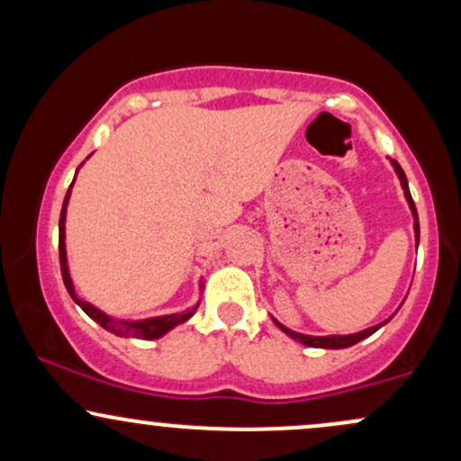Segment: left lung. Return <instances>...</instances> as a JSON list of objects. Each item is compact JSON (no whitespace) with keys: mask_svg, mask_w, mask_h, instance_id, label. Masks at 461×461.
I'll return each instance as SVG.
<instances>
[{"mask_svg":"<svg viewBox=\"0 0 461 461\" xmlns=\"http://www.w3.org/2000/svg\"><path fill=\"white\" fill-rule=\"evenodd\" d=\"M390 162H393L396 176H399V179H401V186H403L405 199H407V203H410L411 216H414V234H416V245H418V238H420V227H418V212H416L414 199H411V194H410V186H407V177H405L403 168H401L399 162H396V160H390ZM275 325H277L279 330H282L284 333H288V336L293 338V340H297V342H301V345H305V347H316V348H347V347H353V345H356V342H359V340H364V338L373 336V333L377 331L379 327L384 325V322H382V325L368 327V330H364V331H359V333H348V336H305V333H297V331L288 330V327H284L282 322H277V321H275Z\"/></svg>","mask_w":461,"mask_h":461,"instance_id":"1","label":"left lung"}]
</instances>
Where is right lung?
<instances>
[{
  "label": "right lung",
  "mask_w": 461,
  "mask_h": 461,
  "mask_svg": "<svg viewBox=\"0 0 461 461\" xmlns=\"http://www.w3.org/2000/svg\"><path fill=\"white\" fill-rule=\"evenodd\" d=\"M73 182H76V177H73ZM71 182V186H73ZM71 186H68V193L65 197V203H62V212H60V238H58V251H60V271H62V282H65L68 294H71V299L76 301V303L86 312L88 316L95 322H99V325L104 327V330H108L110 333H114V336H125V338H140V340H156V338L164 336L167 331H171L173 327L182 325V322H186L190 316L194 314L199 308V303L194 305V308H190L188 312H182V314H167V316H153V319H145V321H116L113 316L104 314L102 310H97L95 305L88 303V301H82L76 294V288H73V282H71V275H68V267H67V249H65V221H67V205H68V197H71ZM201 288H203V284H201Z\"/></svg>",
  "instance_id": "right-lung-1"
}]
</instances>
